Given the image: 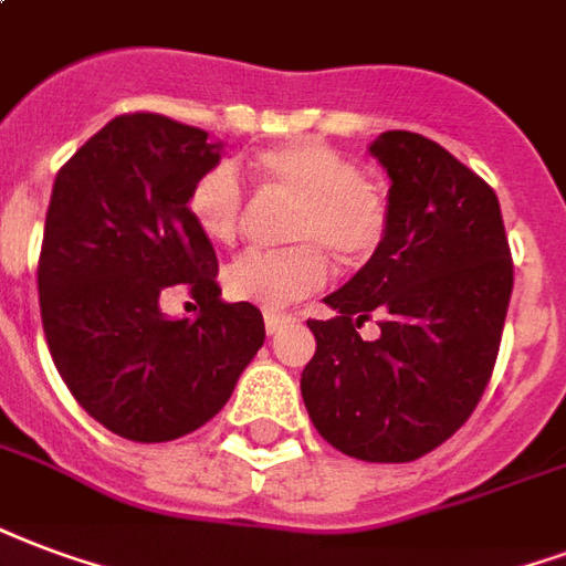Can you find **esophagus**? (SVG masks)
<instances>
[{"instance_id":"1","label":"esophagus","mask_w":566,"mask_h":566,"mask_svg":"<svg viewBox=\"0 0 566 566\" xmlns=\"http://www.w3.org/2000/svg\"><path fill=\"white\" fill-rule=\"evenodd\" d=\"M296 317L294 315H279V312H266L263 315V326H266V333H279V329H284L287 324H294Z\"/></svg>"}]
</instances>
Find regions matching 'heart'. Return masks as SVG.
Returning a JSON list of instances; mask_svg holds the SVG:
<instances>
[{
    "label": "heart",
    "instance_id": "heart-1",
    "mask_svg": "<svg viewBox=\"0 0 566 566\" xmlns=\"http://www.w3.org/2000/svg\"><path fill=\"white\" fill-rule=\"evenodd\" d=\"M251 177L263 195L294 200L282 251H254L230 263L224 291L237 303L279 312L305 300L326 282L329 258L354 270L380 249L389 228L384 188L324 140H294L254 155ZM188 212L216 245L237 242L245 219V188L230 165L209 167L188 195Z\"/></svg>",
    "mask_w": 566,
    "mask_h": 566
}]
</instances>
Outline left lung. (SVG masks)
<instances>
[{
  "mask_svg": "<svg viewBox=\"0 0 566 566\" xmlns=\"http://www.w3.org/2000/svg\"><path fill=\"white\" fill-rule=\"evenodd\" d=\"M389 177V228L363 270L308 321L305 411L324 441L363 462H413L474 413L492 378L513 258L489 182L413 132L368 146ZM380 316L381 336L356 329Z\"/></svg>",
  "mask_w": 566,
  "mask_h": 566,
  "instance_id": "obj_1",
  "label": "left lung"
}]
</instances>
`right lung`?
I'll return each instance as SVG.
<instances>
[{
    "instance_id": "1",
    "label": "right lung",
    "mask_w": 566,
    "mask_h": 566,
    "mask_svg": "<svg viewBox=\"0 0 566 566\" xmlns=\"http://www.w3.org/2000/svg\"><path fill=\"white\" fill-rule=\"evenodd\" d=\"M221 144L161 113H125L60 167L38 258L50 357L83 411L119 438L161 443L228 405L261 350V308L221 303L219 258L188 195ZM182 283L198 318L157 300Z\"/></svg>"
}]
</instances>
